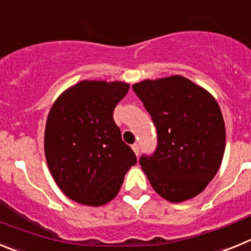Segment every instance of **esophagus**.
<instances>
[{
	"label": "esophagus",
	"mask_w": 251,
	"mask_h": 251,
	"mask_svg": "<svg viewBox=\"0 0 251 251\" xmlns=\"http://www.w3.org/2000/svg\"><path fill=\"white\" fill-rule=\"evenodd\" d=\"M132 150L134 151V153H136L137 156L139 154V145H137V143H134V145L132 146Z\"/></svg>",
	"instance_id": "34e87169"
}]
</instances>
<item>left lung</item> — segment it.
<instances>
[{
    "label": "left lung",
    "instance_id": "obj_1",
    "mask_svg": "<svg viewBox=\"0 0 251 251\" xmlns=\"http://www.w3.org/2000/svg\"><path fill=\"white\" fill-rule=\"evenodd\" d=\"M132 88L157 128L156 151L139 159L153 190L175 203L201 194L225 152V123L217 101L181 75Z\"/></svg>",
    "mask_w": 251,
    "mask_h": 251
}]
</instances>
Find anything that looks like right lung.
Masks as SVG:
<instances>
[{
	"mask_svg": "<svg viewBox=\"0 0 251 251\" xmlns=\"http://www.w3.org/2000/svg\"><path fill=\"white\" fill-rule=\"evenodd\" d=\"M128 90L123 81L83 80L66 89L49 112L44 138L49 170L60 190L81 205L113 200L137 163L113 119Z\"/></svg>",
	"mask_w": 251,
	"mask_h": 251,
	"instance_id": "add662e5",
	"label": "right lung"
}]
</instances>
